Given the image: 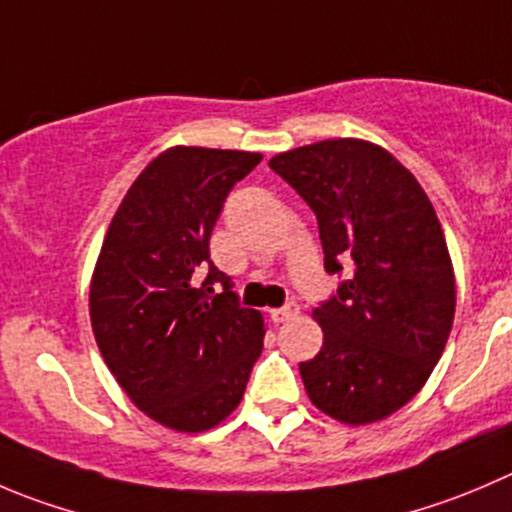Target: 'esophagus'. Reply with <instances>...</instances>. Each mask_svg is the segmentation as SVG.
<instances>
[{
  "label": "esophagus",
  "instance_id": "34e87169",
  "mask_svg": "<svg viewBox=\"0 0 512 512\" xmlns=\"http://www.w3.org/2000/svg\"><path fill=\"white\" fill-rule=\"evenodd\" d=\"M297 312H300V305H297V302H287V305L270 310V315L275 322H290V320H295Z\"/></svg>",
  "mask_w": 512,
  "mask_h": 512
}]
</instances>
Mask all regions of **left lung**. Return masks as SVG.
<instances>
[{"label": "left lung", "instance_id": "1", "mask_svg": "<svg viewBox=\"0 0 512 512\" xmlns=\"http://www.w3.org/2000/svg\"><path fill=\"white\" fill-rule=\"evenodd\" d=\"M270 167L315 212L325 270L352 275L312 310L322 347L307 398L345 425L385 420L420 393L455 317V272L428 195L388 150L355 137L280 152Z\"/></svg>", "mask_w": 512, "mask_h": 512}]
</instances>
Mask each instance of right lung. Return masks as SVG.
<instances>
[{"mask_svg":"<svg viewBox=\"0 0 512 512\" xmlns=\"http://www.w3.org/2000/svg\"><path fill=\"white\" fill-rule=\"evenodd\" d=\"M260 160L185 145L157 155L114 212L94 265L89 320L99 352L127 398L177 433L220 425L262 352L265 320L237 302L210 260L222 202ZM205 264L197 288L194 270Z\"/></svg>","mask_w":512,"mask_h":512,"instance_id":"add662e5","label":"right lung"}]
</instances>
